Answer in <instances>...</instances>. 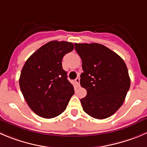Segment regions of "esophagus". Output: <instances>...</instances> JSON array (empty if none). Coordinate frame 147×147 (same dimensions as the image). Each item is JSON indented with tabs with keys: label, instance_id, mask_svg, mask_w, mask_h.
Segmentation results:
<instances>
[{
	"label": "esophagus",
	"instance_id": "34e87169",
	"mask_svg": "<svg viewBox=\"0 0 147 147\" xmlns=\"http://www.w3.org/2000/svg\"><path fill=\"white\" fill-rule=\"evenodd\" d=\"M75 82H76V84L77 86V87H79L80 86V79L79 78H76L75 79Z\"/></svg>",
	"mask_w": 147,
	"mask_h": 147
}]
</instances>
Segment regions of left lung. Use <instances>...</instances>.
<instances>
[{"label": "left lung", "instance_id": "left-lung-1", "mask_svg": "<svg viewBox=\"0 0 147 147\" xmlns=\"http://www.w3.org/2000/svg\"><path fill=\"white\" fill-rule=\"evenodd\" d=\"M82 61L81 86L87 94L81 99L84 111L97 119L114 114L123 103L131 81L123 60L98 43H75Z\"/></svg>", "mask_w": 147, "mask_h": 147}]
</instances>
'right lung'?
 Returning a JSON list of instances; mask_svg holds the SVG:
<instances>
[{
  "label": "right lung",
  "instance_id": "obj_1",
  "mask_svg": "<svg viewBox=\"0 0 147 147\" xmlns=\"http://www.w3.org/2000/svg\"><path fill=\"white\" fill-rule=\"evenodd\" d=\"M74 48L71 42L50 41L34 52L22 68L19 78L22 94L31 110L42 118L61 114L74 94L61 63Z\"/></svg>",
  "mask_w": 147,
  "mask_h": 147
}]
</instances>
